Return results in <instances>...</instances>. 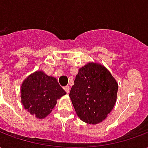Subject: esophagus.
I'll list each match as a JSON object with an SVG mask.
<instances>
[{"mask_svg":"<svg viewBox=\"0 0 148 148\" xmlns=\"http://www.w3.org/2000/svg\"><path fill=\"white\" fill-rule=\"evenodd\" d=\"M63 89H64L65 91H66V92L67 93H70V86H65Z\"/></svg>","mask_w":148,"mask_h":148,"instance_id":"obj_1","label":"esophagus"}]
</instances>
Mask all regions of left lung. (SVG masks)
<instances>
[{
  "mask_svg": "<svg viewBox=\"0 0 148 148\" xmlns=\"http://www.w3.org/2000/svg\"><path fill=\"white\" fill-rule=\"evenodd\" d=\"M118 84L102 64L90 62L78 70L70 92L77 116L87 124L102 122L114 107Z\"/></svg>",
  "mask_w": 148,
  "mask_h": 148,
  "instance_id": "obj_1",
  "label": "left lung"
}]
</instances>
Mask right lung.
<instances>
[{"label": "right lung", "instance_id": "1", "mask_svg": "<svg viewBox=\"0 0 148 148\" xmlns=\"http://www.w3.org/2000/svg\"><path fill=\"white\" fill-rule=\"evenodd\" d=\"M21 93L24 109L36 118L44 119L51 112L57 100L66 93L55 77L37 71L22 82Z\"/></svg>", "mask_w": 148, "mask_h": 148}]
</instances>
